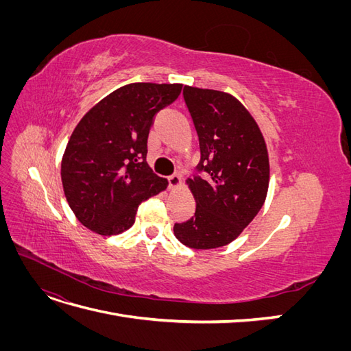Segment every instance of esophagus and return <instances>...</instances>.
Masks as SVG:
<instances>
[{
	"instance_id": "34e87169",
	"label": "esophagus",
	"mask_w": 351,
	"mask_h": 351,
	"mask_svg": "<svg viewBox=\"0 0 351 351\" xmlns=\"http://www.w3.org/2000/svg\"><path fill=\"white\" fill-rule=\"evenodd\" d=\"M180 183H182V178H180V176H178V174H173V176H169V177H168V186L171 187V189L178 187V186H180Z\"/></svg>"
}]
</instances>
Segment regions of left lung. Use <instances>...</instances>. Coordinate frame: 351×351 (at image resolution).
Here are the masks:
<instances>
[{"instance_id": "left-lung-1", "label": "left lung", "mask_w": 351, "mask_h": 351, "mask_svg": "<svg viewBox=\"0 0 351 351\" xmlns=\"http://www.w3.org/2000/svg\"><path fill=\"white\" fill-rule=\"evenodd\" d=\"M183 98L199 137L200 161L189 186L195 215L174 234L192 249L226 246L258 215L269 183V161L256 121L228 93L184 86Z\"/></svg>"}]
</instances>
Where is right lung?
I'll return each instance as SVG.
<instances>
[{
    "mask_svg": "<svg viewBox=\"0 0 351 351\" xmlns=\"http://www.w3.org/2000/svg\"><path fill=\"white\" fill-rule=\"evenodd\" d=\"M183 84L132 83L114 90L74 129L61 162L69 205L84 227L102 236L130 228L139 205L167 189L146 162L156 112Z\"/></svg>",
    "mask_w": 351,
    "mask_h": 351,
    "instance_id": "obj_1",
    "label": "right lung"
}]
</instances>
